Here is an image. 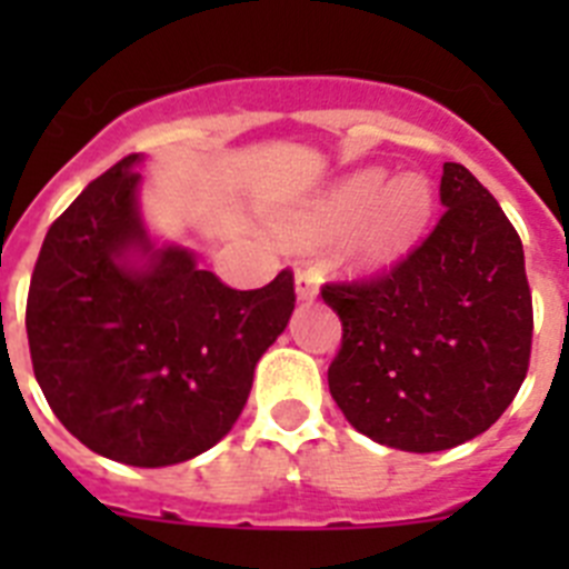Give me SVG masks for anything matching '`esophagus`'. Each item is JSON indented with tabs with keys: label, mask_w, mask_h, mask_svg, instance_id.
Returning a JSON list of instances; mask_svg holds the SVG:
<instances>
[{
	"label": "esophagus",
	"mask_w": 569,
	"mask_h": 569,
	"mask_svg": "<svg viewBox=\"0 0 569 569\" xmlns=\"http://www.w3.org/2000/svg\"><path fill=\"white\" fill-rule=\"evenodd\" d=\"M316 293H319V281H316L313 270H299L296 273V299L313 301Z\"/></svg>",
	"instance_id": "1"
}]
</instances>
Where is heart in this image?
<instances>
[{"label":"heart","instance_id":"b5f03b06","mask_svg":"<svg viewBox=\"0 0 569 569\" xmlns=\"http://www.w3.org/2000/svg\"><path fill=\"white\" fill-rule=\"evenodd\" d=\"M436 193L425 173L390 179L381 168H365L341 179L308 208L281 216L284 239H325L341 233L336 259L356 276L393 270L413 253L433 222Z\"/></svg>","mask_w":569,"mask_h":569}]
</instances>
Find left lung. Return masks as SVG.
<instances>
[{
    "instance_id": "left-lung-1",
    "label": "left lung",
    "mask_w": 569,
    "mask_h": 569,
    "mask_svg": "<svg viewBox=\"0 0 569 569\" xmlns=\"http://www.w3.org/2000/svg\"><path fill=\"white\" fill-rule=\"evenodd\" d=\"M439 196L445 216L399 268L321 290L345 330L330 396L359 433L405 453H439L485 433L530 361L519 233L465 164L445 162Z\"/></svg>"
}]
</instances>
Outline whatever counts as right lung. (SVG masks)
Segmentation results:
<instances>
[{
  "label": "right lung",
  "instance_id": "obj_1",
  "mask_svg": "<svg viewBox=\"0 0 569 569\" xmlns=\"http://www.w3.org/2000/svg\"><path fill=\"white\" fill-rule=\"evenodd\" d=\"M142 153L50 224L28 293L33 373L84 447L130 467L196 459L233 430L293 316V276L230 290L142 213Z\"/></svg>",
  "mask_w": 569,
  "mask_h": 569
}]
</instances>
